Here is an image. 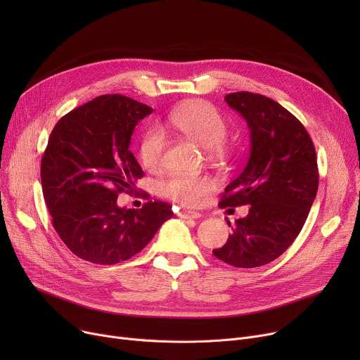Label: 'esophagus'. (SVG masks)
I'll use <instances>...</instances> for the list:
<instances>
[{
    "instance_id": "obj_1",
    "label": "esophagus",
    "mask_w": 360,
    "mask_h": 360,
    "mask_svg": "<svg viewBox=\"0 0 360 360\" xmlns=\"http://www.w3.org/2000/svg\"><path fill=\"white\" fill-rule=\"evenodd\" d=\"M178 216L182 217V219H198V217H201V214L198 212H191V210H181L178 213Z\"/></svg>"
}]
</instances>
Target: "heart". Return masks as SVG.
I'll return each mask as SVG.
<instances>
[{
  "label": "heart",
  "mask_w": 360,
  "mask_h": 360,
  "mask_svg": "<svg viewBox=\"0 0 360 360\" xmlns=\"http://www.w3.org/2000/svg\"><path fill=\"white\" fill-rule=\"evenodd\" d=\"M169 122L188 140L205 147L207 155L212 159L220 160L228 156L231 144L224 139L228 122L210 102H186L170 113ZM165 148L166 139L162 129L150 128L146 131L140 143V159L150 172L162 169ZM216 186L217 182L210 175H174L162 182L160 193L182 205L198 207L207 201Z\"/></svg>",
  "instance_id": "b5f03b06"
}]
</instances>
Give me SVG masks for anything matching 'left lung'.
<instances>
[{"label":"left lung","instance_id":"left-lung-1","mask_svg":"<svg viewBox=\"0 0 360 360\" xmlns=\"http://www.w3.org/2000/svg\"><path fill=\"white\" fill-rule=\"evenodd\" d=\"M224 101L247 121L251 153L219 205L251 207L213 254L233 267L254 269L278 258L304 228L318 191L316 153L307 128L276 101L251 91L229 93Z\"/></svg>","mask_w":360,"mask_h":360}]
</instances>
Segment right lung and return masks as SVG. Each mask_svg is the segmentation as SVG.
I'll return each mask as SVG.
<instances>
[{"instance_id":"obj_1","label":"right lung","mask_w":360,"mask_h":360,"mask_svg":"<svg viewBox=\"0 0 360 360\" xmlns=\"http://www.w3.org/2000/svg\"><path fill=\"white\" fill-rule=\"evenodd\" d=\"M153 112L122 94H103L53 127L41 163L42 191L52 226L68 250L94 264H118L139 254L174 216L163 201L124 209L144 174L129 151L132 131Z\"/></svg>"}]
</instances>
